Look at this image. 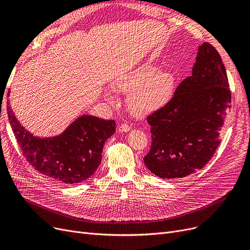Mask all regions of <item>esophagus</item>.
I'll return each mask as SVG.
<instances>
[{"instance_id": "34e87169", "label": "esophagus", "mask_w": 250, "mask_h": 250, "mask_svg": "<svg viewBox=\"0 0 250 250\" xmlns=\"http://www.w3.org/2000/svg\"><path fill=\"white\" fill-rule=\"evenodd\" d=\"M129 129H130V126L127 124H123L120 125V127H118V130H120L121 133H127Z\"/></svg>"}]
</instances>
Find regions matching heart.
Listing matches in <instances>:
<instances>
[{
    "label": "heart",
    "instance_id": "heart-1",
    "mask_svg": "<svg viewBox=\"0 0 250 250\" xmlns=\"http://www.w3.org/2000/svg\"><path fill=\"white\" fill-rule=\"evenodd\" d=\"M175 76L159 70L157 64L146 62L133 70L118 75L111 82L113 90L127 94V107L138 117H145L163 109L174 95ZM107 102L115 104L116 100L107 89L103 91Z\"/></svg>",
    "mask_w": 250,
    "mask_h": 250
}]
</instances>
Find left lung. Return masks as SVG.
Wrapping results in <instances>:
<instances>
[{"label":"left lung","instance_id":"8db88e82","mask_svg":"<svg viewBox=\"0 0 250 250\" xmlns=\"http://www.w3.org/2000/svg\"><path fill=\"white\" fill-rule=\"evenodd\" d=\"M231 108L227 73L217 49L204 42L191 76L176 88L168 105L151 115L152 145L144 158L160 178L195 173L212 158Z\"/></svg>","mask_w":250,"mask_h":250}]
</instances>
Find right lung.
<instances>
[{"instance_id": "1", "label": "right lung", "mask_w": 250, "mask_h": 250, "mask_svg": "<svg viewBox=\"0 0 250 250\" xmlns=\"http://www.w3.org/2000/svg\"><path fill=\"white\" fill-rule=\"evenodd\" d=\"M7 110L13 133L27 161L47 178L68 185L80 183L96 171L104 143L115 133L114 121L83 114L61 134L38 137L21 125L10 103Z\"/></svg>"}]
</instances>
